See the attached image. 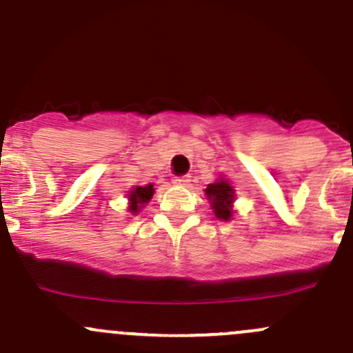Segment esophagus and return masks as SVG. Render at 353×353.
Returning <instances> with one entry per match:
<instances>
[{"instance_id":"esophagus-1","label":"esophagus","mask_w":353,"mask_h":353,"mask_svg":"<svg viewBox=\"0 0 353 353\" xmlns=\"http://www.w3.org/2000/svg\"><path fill=\"white\" fill-rule=\"evenodd\" d=\"M172 183L176 184V186H179V188H186V186H190V177H174L172 179Z\"/></svg>"}]
</instances>
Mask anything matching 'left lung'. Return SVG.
<instances>
[{"mask_svg": "<svg viewBox=\"0 0 353 353\" xmlns=\"http://www.w3.org/2000/svg\"><path fill=\"white\" fill-rule=\"evenodd\" d=\"M205 194L216 219L222 220V222H229V220L234 219V213H236V210H234L236 190L225 177L220 176L215 183L208 184Z\"/></svg>", "mask_w": 353, "mask_h": 353, "instance_id": "left-lung-1", "label": "left lung"}]
</instances>
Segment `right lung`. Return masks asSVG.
Segmentation results:
<instances>
[{
	"mask_svg": "<svg viewBox=\"0 0 353 353\" xmlns=\"http://www.w3.org/2000/svg\"><path fill=\"white\" fill-rule=\"evenodd\" d=\"M155 193L154 184H147V186H134L128 191V212L137 215L141 212L147 203H150L152 196Z\"/></svg>",
	"mask_w": 353,
	"mask_h": 353,
	"instance_id": "1",
	"label": "right lung"
}]
</instances>
